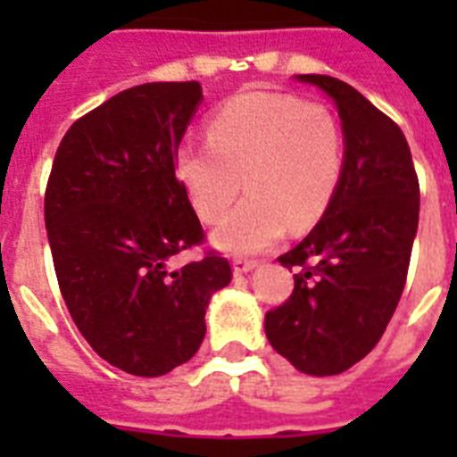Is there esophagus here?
<instances>
[{
    "instance_id": "34e87169",
    "label": "esophagus",
    "mask_w": 457,
    "mask_h": 457,
    "mask_svg": "<svg viewBox=\"0 0 457 457\" xmlns=\"http://www.w3.org/2000/svg\"><path fill=\"white\" fill-rule=\"evenodd\" d=\"M256 265H258V261H253V258L237 256L235 261H232V268H235V275H244V272L253 270Z\"/></svg>"
}]
</instances>
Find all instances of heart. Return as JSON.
Listing matches in <instances>:
<instances>
[{
  "instance_id": "b5f03b06",
  "label": "heart",
  "mask_w": 457,
  "mask_h": 457,
  "mask_svg": "<svg viewBox=\"0 0 457 457\" xmlns=\"http://www.w3.org/2000/svg\"><path fill=\"white\" fill-rule=\"evenodd\" d=\"M208 145L175 154V178L208 225L225 220L244 189L249 196L215 232L232 253H253L305 229L327 213L346 168L344 130L332 111L282 92H242L206 123Z\"/></svg>"
}]
</instances>
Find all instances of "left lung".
Returning a JSON list of instances; mask_svg holds the SVG:
<instances>
[{"mask_svg": "<svg viewBox=\"0 0 457 457\" xmlns=\"http://www.w3.org/2000/svg\"><path fill=\"white\" fill-rule=\"evenodd\" d=\"M339 109L346 168L303 242L278 258L296 268L292 296L265 312L272 348L305 375H341L382 339L403 294L420 218L411 146L389 116L346 82L299 75Z\"/></svg>", "mask_w": 457, "mask_h": 457, "instance_id": "1", "label": "left lung"}]
</instances>
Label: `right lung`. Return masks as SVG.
<instances>
[{"label": "right lung", "mask_w": 457, "mask_h": 457, "mask_svg": "<svg viewBox=\"0 0 457 457\" xmlns=\"http://www.w3.org/2000/svg\"><path fill=\"white\" fill-rule=\"evenodd\" d=\"M201 85L146 82L78 118L45 192L54 270L96 355L137 377L168 375L199 351L211 294L229 285L218 251L170 268L206 235L175 178Z\"/></svg>", "instance_id": "right-lung-1"}]
</instances>
